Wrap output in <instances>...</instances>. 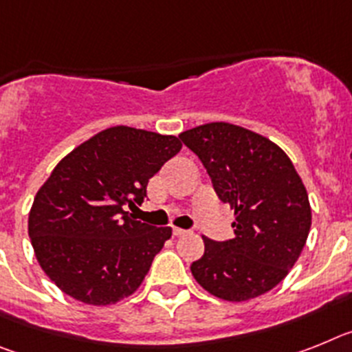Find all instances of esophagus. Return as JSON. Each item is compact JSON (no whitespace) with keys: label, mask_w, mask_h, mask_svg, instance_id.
Returning a JSON list of instances; mask_svg holds the SVG:
<instances>
[{"label":"esophagus","mask_w":352,"mask_h":352,"mask_svg":"<svg viewBox=\"0 0 352 352\" xmlns=\"http://www.w3.org/2000/svg\"><path fill=\"white\" fill-rule=\"evenodd\" d=\"M188 234V232L186 230H182V228H173V235H175V237H182V235H186Z\"/></svg>","instance_id":"1"}]
</instances>
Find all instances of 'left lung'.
<instances>
[{
	"mask_svg": "<svg viewBox=\"0 0 352 352\" xmlns=\"http://www.w3.org/2000/svg\"><path fill=\"white\" fill-rule=\"evenodd\" d=\"M234 209V237H204L206 252L191 264L195 280L225 301H248L289 274L307 243L311 209L289 155L271 140L227 122L179 134Z\"/></svg>",
	"mask_w": 352,
	"mask_h": 352,
	"instance_id": "8db88e82",
	"label": "left lung"
}]
</instances>
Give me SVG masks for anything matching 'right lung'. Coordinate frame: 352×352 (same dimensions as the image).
Wrapping results in <instances>:
<instances>
[{
	"instance_id": "1",
	"label": "right lung",
	"mask_w": 352,
	"mask_h": 352,
	"mask_svg": "<svg viewBox=\"0 0 352 352\" xmlns=\"http://www.w3.org/2000/svg\"><path fill=\"white\" fill-rule=\"evenodd\" d=\"M182 148L175 136L109 127L56 164L33 200L28 234L51 282L81 303L106 307L142 285L170 227L136 221L125 207Z\"/></svg>"
}]
</instances>
